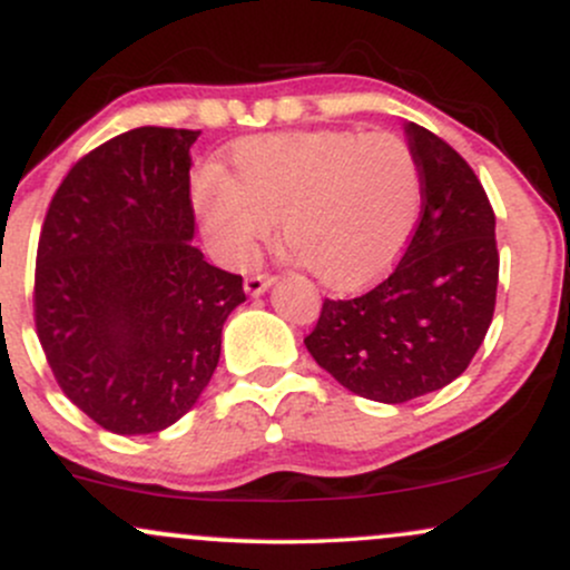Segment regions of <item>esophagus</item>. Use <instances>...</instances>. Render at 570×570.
I'll list each match as a JSON object with an SVG mask.
<instances>
[{"instance_id":"34e87169","label":"esophagus","mask_w":570,"mask_h":570,"mask_svg":"<svg viewBox=\"0 0 570 570\" xmlns=\"http://www.w3.org/2000/svg\"><path fill=\"white\" fill-rule=\"evenodd\" d=\"M273 278L271 273H252V276H246V281H244V289L248 292V294H263L267 286L273 284Z\"/></svg>"}]
</instances>
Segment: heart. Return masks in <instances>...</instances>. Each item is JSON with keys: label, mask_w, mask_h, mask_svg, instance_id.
Here are the masks:
<instances>
[{"label": "heart", "mask_w": 570, "mask_h": 570, "mask_svg": "<svg viewBox=\"0 0 570 570\" xmlns=\"http://www.w3.org/2000/svg\"><path fill=\"white\" fill-rule=\"evenodd\" d=\"M230 158L233 176L206 166L193 179L203 233L225 265L252 263L281 219L313 278L356 289L396 263L421 217V163L389 130L252 136Z\"/></svg>", "instance_id": "heart-1"}]
</instances>
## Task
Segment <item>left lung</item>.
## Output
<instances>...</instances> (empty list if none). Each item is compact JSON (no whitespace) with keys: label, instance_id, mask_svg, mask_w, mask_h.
<instances>
[{"label":"left lung","instance_id":"left-lung-1","mask_svg":"<svg viewBox=\"0 0 570 570\" xmlns=\"http://www.w3.org/2000/svg\"><path fill=\"white\" fill-rule=\"evenodd\" d=\"M423 206L402 259L351 299H324L307 351L340 385L402 404L453 383L488 335L499 289L495 214L448 141L407 122Z\"/></svg>","mask_w":570,"mask_h":570}]
</instances>
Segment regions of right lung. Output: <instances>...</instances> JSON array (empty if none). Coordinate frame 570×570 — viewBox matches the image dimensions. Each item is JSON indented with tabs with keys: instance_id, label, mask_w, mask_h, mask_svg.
Listing matches in <instances>:
<instances>
[{
	"instance_id": "add662e5",
	"label": "right lung",
	"mask_w": 570,
	"mask_h": 570,
	"mask_svg": "<svg viewBox=\"0 0 570 570\" xmlns=\"http://www.w3.org/2000/svg\"><path fill=\"white\" fill-rule=\"evenodd\" d=\"M198 136L141 126L90 149L39 233V345L71 404L115 434H155L198 402L225 318L246 299L244 278L189 244Z\"/></svg>"
}]
</instances>
